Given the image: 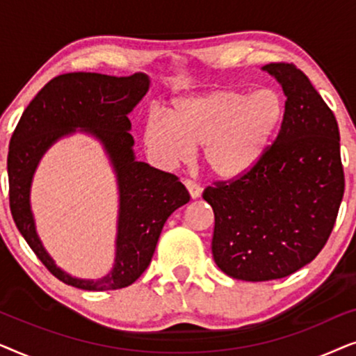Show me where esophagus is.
Wrapping results in <instances>:
<instances>
[{"mask_svg":"<svg viewBox=\"0 0 356 356\" xmlns=\"http://www.w3.org/2000/svg\"><path fill=\"white\" fill-rule=\"evenodd\" d=\"M184 186L188 188L189 196H191L193 199H197L199 196H201L202 188L199 186V184H197L196 181H191V179H184Z\"/></svg>","mask_w":356,"mask_h":356,"instance_id":"1","label":"esophagus"}]
</instances>
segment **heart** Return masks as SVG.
Instances as JSON below:
<instances>
[{"mask_svg": "<svg viewBox=\"0 0 356 356\" xmlns=\"http://www.w3.org/2000/svg\"><path fill=\"white\" fill-rule=\"evenodd\" d=\"M285 115L275 92L256 94L212 89L170 104L144 121L143 139L155 162L173 168L188 162L202 145V160L213 177L238 179L252 172L269 152Z\"/></svg>", "mask_w": 356, "mask_h": 356, "instance_id": "1", "label": "heart"}]
</instances>
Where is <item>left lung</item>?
Segmentation results:
<instances>
[{"instance_id":"8db88e82","label":"left lung","mask_w":356,"mask_h":356,"mask_svg":"<svg viewBox=\"0 0 356 356\" xmlns=\"http://www.w3.org/2000/svg\"><path fill=\"white\" fill-rule=\"evenodd\" d=\"M262 70L286 97L279 134L252 172L202 193L216 216L213 261L246 282L282 279L309 264L329 240L345 189L332 110L295 65Z\"/></svg>"}]
</instances>
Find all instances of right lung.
Listing matches in <instances>:
<instances>
[{"label": "right lung", "instance_id": "right-lung-1", "mask_svg": "<svg viewBox=\"0 0 356 356\" xmlns=\"http://www.w3.org/2000/svg\"><path fill=\"white\" fill-rule=\"evenodd\" d=\"M149 84L143 72L126 77L99 72L56 76L29 104L14 129L8 152L13 218L42 264L66 285L105 291L133 284L152 261L167 218L189 202L188 189L178 177L134 157L128 115L147 94ZM77 127L104 145L120 191L115 266L99 281L76 280L54 264L36 235L30 211V184L38 162L58 138Z\"/></svg>", "mask_w": 356, "mask_h": 356}]
</instances>
